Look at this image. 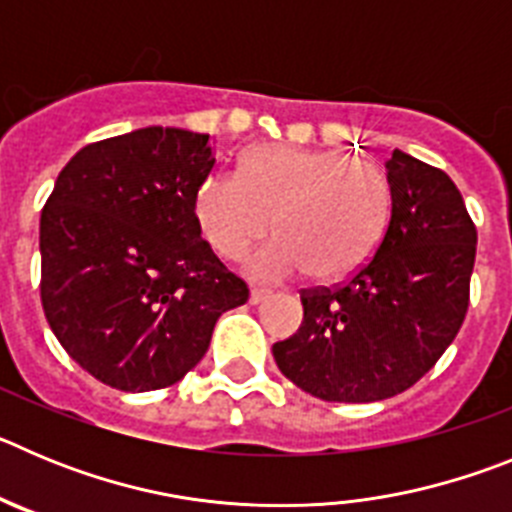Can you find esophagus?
Listing matches in <instances>:
<instances>
[{
  "instance_id": "1",
  "label": "esophagus",
  "mask_w": 512,
  "mask_h": 512,
  "mask_svg": "<svg viewBox=\"0 0 512 512\" xmlns=\"http://www.w3.org/2000/svg\"><path fill=\"white\" fill-rule=\"evenodd\" d=\"M269 289H251V295H248V302H251V305H261V302L264 300H269Z\"/></svg>"
}]
</instances>
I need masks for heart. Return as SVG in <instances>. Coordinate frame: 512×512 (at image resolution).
I'll use <instances>...</instances> for the list:
<instances>
[{
  "label": "heart",
  "mask_w": 512,
  "mask_h": 512,
  "mask_svg": "<svg viewBox=\"0 0 512 512\" xmlns=\"http://www.w3.org/2000/svg\"><path fill=\"white\" fill-rule=\"evenodd\" d=\"M390 215V179L377 164L295 146L253 148L241 174L215 171L194 192L202 238L225 259L279 230L243 266L259 282L305 271L315 282L351 277L374 256Z\"/></svg>",
  "instance_id": "obj_1"
}]
</instances>
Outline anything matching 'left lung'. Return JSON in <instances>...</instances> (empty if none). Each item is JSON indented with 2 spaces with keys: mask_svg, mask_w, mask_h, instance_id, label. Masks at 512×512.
<instances>
[{
  "mask_svg": "<svg viewBox=\"0 0 512 512\" xmlns=\"http://www.w3.org/2000/svg\"><path fill=\"white\" fill-rule=\"evenodd\" d=\"M392 215L348 282L300 295V330L274 343L279 372L328 402H377L413 387L459 333L477 228L441 169L392 151Z\"/></svg>",
  "mask_w": 512,
  "mask_h": 512,
  "instance_id": "8db88e82",
  "label": "left lung"
}]
</instances>
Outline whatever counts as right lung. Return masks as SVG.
<instances>
[{"instance_id": "add662e5", "label": "right lung", "mask_w": 512, "mask_h": 512, "mask_svg": "<svg viewBox=\"0 0 512 512\" xmlns=\"http://www.w3.org/2000/svg\"><path fill=\"white\" fill-rule=\"evenodd\" d=\"M210 135L140 128L81 148L40 215V300L66 354L122 392L200 364L217 318L248 300L202 241L194 192Z\"/></svg>"}]
</instances>
